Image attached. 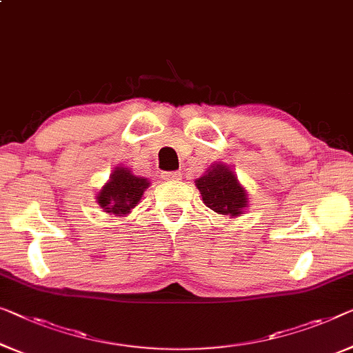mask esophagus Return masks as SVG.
I'll return each mask as SVG.
<instances>
[{
  "label": "esophagus",
  "instance_id": "esophagus-1",
  "mask_svg": "<svg viewBox=\"0 0 353 353\" xmlns=\"http://www.w3.org/2000/svg\"><path fill=\"white\" fill-rule=\"evenodd\" d=\"M182 177V174L179 171H170V172H163V179L165 181H170V182H176L179 179Z\"/></svg>",
  "mask_w": 353,
  "mask_h": 353
}]
</instances>
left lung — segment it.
Here are the masks:
<instances>
[{"mask_svg":"<svg viewBox=\"0 0 353 353\" xmlns=\"http://www.w3.org/2000/svg\"><path fill=\"white\" fill-rule=\"evenodd\" d=\"M203 201L214 212L239 217L249 204L247 192L238 177L223 163H215L204 174L194 181Z\"/></svg>","mask_w":353,"mask_h":353,"instance_id":"left-lung-1","label":"left lung"}]
</instances>
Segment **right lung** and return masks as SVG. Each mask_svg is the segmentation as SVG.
Returning <instances> with one entry per match:
<instances>
[{
  "instance_id": "right-lung-1",
  "label": "right lung",
  "mask_w": 353,
  "mask_h": 353,
  "mask_svg": "<svg viewBox=\"0 0 353 353\" xmlns=\"http://www.w3.org/2000/svg\"><path fill=\"white\" fill-rule=\"evenodd\" d=\"M150 182L144 177H138L128 168L117 166L110 179L97 196V203L104 212L122 217L131 212L139 199L143 198L145 188Z\"/></svg>"
}]
</instances>
